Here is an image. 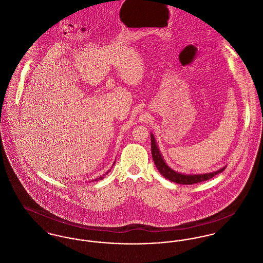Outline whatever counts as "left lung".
Here are the masks:
<instances>
[{"mask_svg":"<svg viewBox=\"0 0 263 263\" xmlns=\"http://www.w3.org/2000/svg\"><path fill=\"white\" fill-rule=\"evenodd\" d=\"M151 153H152V157H153L154 163H155L157 169L159 170V172L161 173V175H163L166 179H168L170 181L175 182V183L182 184V185H191V184L209 180L210 178L214 177L218 173H221L225 169V167H223L221 169H219L218 171H215V172H212V173L197 174V175H185V174H182V173H178V172L172 170L169 166H167V164L163 160L161 154L159 152V149L156 145V142H155L153 134H151Z\"/></svg>","mask_w":263,"mask_h":263,"instance_id":"left-lung-1","label":"left lung"}]
</instances>
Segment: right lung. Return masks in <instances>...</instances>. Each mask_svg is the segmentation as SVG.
Segmentation results:
<instances>
[{
    "label": "right lung",
    "instance_id": "1",
    "mask_svg": "<svg viewBox=\"0 0 263 263\" xmlns=\"http://www.w3.org/2000/svg\"><path fill=\"white\" fill-rule=\"evenodd\" d=\"M110 170H111V169H110ZM110 170H108V171H107V172H106V174H108V173H109V172H110ZM106 174H104V175H103V176H101V177H99V178H97V179H95V181H98V180H101V179H103V178H104V176H105V175H106Z\"/></svg>",
    "mask_w": 263,
    "mask_h": 263
}]
</instances>
